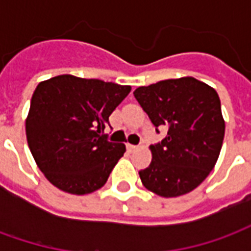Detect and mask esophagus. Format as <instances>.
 I'll use <instances>...</instances> for the list:
<instances>
[{
  "mask_svg": "<svg viewBox=\"0 0 251 251\" xmlns=\"http://www.w3.org/2000/svg\"><path fill=\"white\" fill-rule=\"evenodd\" d=\"M126 148H127V151H129V152H133V151H136L137 149L136 145H131V144H127V145H126Z\"/></svg>",
  "mask_w": 251,
  "mask_h": 251,
  "instance_id": "1",
  "label": "esophagus"
}]
</instances>
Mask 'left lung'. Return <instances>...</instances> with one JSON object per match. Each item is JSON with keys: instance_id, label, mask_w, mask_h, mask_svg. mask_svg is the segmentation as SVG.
<instances>
[{"instance_id": "8db88e82", "label": "left lung", "mask_w": 251, "mask_h": 251, "mask_svg": "<svg viewBox=\"0 0 251 251\" xmlns=\"http://www.w3.org/2000/svg\"><path fill=\"white\" fill-rule=\"evenodd\" d=\"M134 97L167 137L151 145L152 163L140 171L147 189L163 198L191 192L210 175L221 153L225 120L221 99L208 84L192 76L168 79L136 88Z\"/></svg>"}]
</instances>
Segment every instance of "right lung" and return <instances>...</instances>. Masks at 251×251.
Instances as JSON below:
<instances>
[{"mask_svg":"<svg viewBox=\"0 0 251 251\" xmlns=\"http://www.w3.org/2000/svg\"><path fill=\"white\" fill-rule=\"evenodd\" d=\"M130 90L74 75L37 84L25 131L30 153L50 183L72 195L103 187L126 148L100 133Z\"/></svg>","mask_w":251,"mask_h":251,"instance_id":"add662e5","label":"right lung"}]
</instances>
